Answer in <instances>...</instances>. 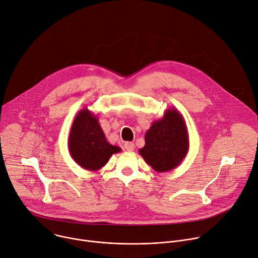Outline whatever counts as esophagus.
Wrapping results in <instances>:
<instances>
[{"label": "esophagus", "instance_id": "34e87169", "mask_svg": "<svg viewBox=\"0 0 258 258\" xmlns=\"http://www.w3.org/2000/svg\"><path fill=\"white\" fill-rule=\"evenodd\" d=\"M124 149H125L126 151H128V152L133 151V150L135 149L134 143H132V142H125V143H124Z\"/></svg>", "mask_w": 258, "mask_h": 258}]
</instances>
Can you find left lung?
<instances>
[{
	"mask_svg": "<svg viewBox=\"0 0 258 258\" xmlns=\"http://www.w3.org/2000/svg\"><path fill=\"white\" fill-rule=\"evenodd\" d=\"M189 152V134L185 119L176 108H169L159 120L152 122L139 150L146 163L157 172L177 167Z\"/></svg>",
	"mask_w": 258,
	"mask_h": 258,
	"instance_id": "8db88e82",
	"label": "left lung"
}]
</instances>
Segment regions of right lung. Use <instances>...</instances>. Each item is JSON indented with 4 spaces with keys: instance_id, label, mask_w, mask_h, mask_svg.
Listing matches in <instances>:
<instances>
[{
    "instance_id": "right-lung-1",
    "label": "right lung",
    "mask_w": 258,
    "mask_h": 258,
    "mask_svg": "<svg viewBox=\"0 0 258 258\" xmlns=\"http://www.w3.org/2000/svg\"><path fill=\"white\" fill-rule=\"evenodd\" d=\"M70 156L81 167L91 171L101 169L121 148L109 144L97 116L86 107L75 117L69 137Z\"/></svg>"
}]
</instances>
